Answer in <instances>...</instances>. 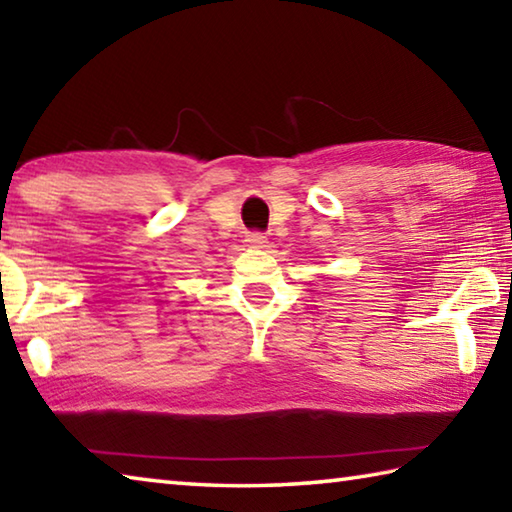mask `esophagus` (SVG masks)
Here are the masks:
<instances>
[{"label": "esophagus", "mask_w": 512, "mask_h": 512, "mask_svg": "<svg viewBox=\"0 0 512 512\" xmlns=\"http://www.w3.org/2000/svg\"><path fill=\"white\" fill-rule=\"evenodd\" d=\"M246 241H248V244L253 246V248H266V244H268L264 232H248Z\"/></svg>", "instance_id": "34e87169"}]
</instances>
